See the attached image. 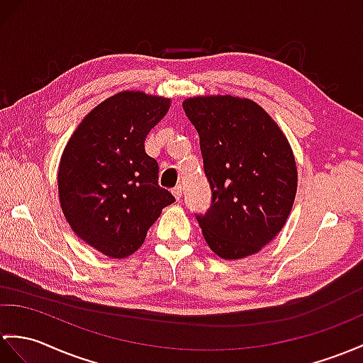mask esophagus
I'll return each instance as SVG.
<instances>
[{
  "instance_id": "obj_1",
  "label": "esophagus",
  "mask_w": 363,
  "mask_h": 363,
  "mask_svg": "<svg viewBox=\"0 0 363 363\" xmlns=\"http://www.w3.org/2000/svg\"><path fill=\"white\" fill-rule=\"evenodd\" d=\"M173 191V195H174V198L176 199H181V196H182V191H184V187H182V185H176V187L172 190Z\"/></svg>"
}]
</instances>
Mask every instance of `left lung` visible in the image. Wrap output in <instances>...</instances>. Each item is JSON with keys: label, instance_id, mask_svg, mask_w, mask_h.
Segmentation results:
<instances>
[{"label": "left lung", "instance_id": "8db88e82", "mask_svg": "<svg viewBox=\"0 0 363 363\" xmlns=\"http://www.w3.org/2000/svg\"><path fill=\"white\" fill-rule=\"evenodd\" d=\"M199 134L212 206L196 215L218 257L238 259L271 242L297 193V165L288 139L254 100L206 96L184 100Z\"/></svg>", "mask_w": 363, "mask_h": 363}]
</instances>
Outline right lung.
Masks as SVG:
<instances>
[{
  "mask_svg": "<svg viewBox=\"0 0 363 363\" xmlns=\"http://www.w3.org/2000/svg\"><path fill=\"white\" fill-rule=\"evenodd\" d=\"M170 99L122 91L97 105L74 131L58 167V196L79 238L111 258H126L174 202L159 187V165L145 153L147 134Z\"/></svg>",
  "mask_w": 363,
  "mask_h": 363,
  "instance_id": "obj_1",
  "label": "right lung"
}]
</instances>
